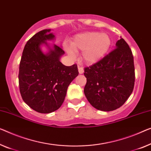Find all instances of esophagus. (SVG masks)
Segmentation results:
<instances>
[{"label":"esophagus","mask_w":151,"mask_h":151,"mask_svg":"<svg viewBox=\"0 0 151 151\" xmlns=\"http://www.w3.org/2000/svg\"><path fill=\"white\" fill-rule=\"evenodd\" d=\"M78 73H79V74H83V73H84V70H83V67L78 66Z\"/></svg>","instance_id":"esophagus-1"}]
</instances>
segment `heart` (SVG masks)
I'll return each instance as SVG.
<instances>
[{
    "label": "heart",
    "mask_w": 151,
    "mask_h": 151,
    "mask_svg": "<svg viewBox=\"0 0 151 151\" xmlns=\"http://www.w3.org/2000/svg\"><path fill=\"white\" fill-rule=\"evenodd\" d=\"M111 45V37L107 34L87 32L76 35L70 45H65V49L73 58L76 57V51H82L83 60L87 64H93L104 57Z\"/></svg>",
    "instance_id": "obj_1"
}]
</instances>
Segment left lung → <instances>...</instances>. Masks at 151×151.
<instances>
[{"label":"left lung","instance_id":"left-lung-1","mask_svg":"<svg viewBox=\"0 0 151 151\" xmlns=\"http://www.w3.org/2000/svg\"><path fill=\"white\" fill-rule=\"evenodd\" d=\"M84 70L87 78L85 95L96 109L102 111L117 109L133 91L134 56L122 38L116 42L115 49L96 64L85 67Z\"/></svg>","mask_w":151,"mask_h":151}]
</instances>
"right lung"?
Returning <instances> with one entry per match:
<instances>
[{
    "label": "right lung",
    "mask_w": 151,
    "mask_h": 151,
    "mask_svg": "<svg viewBox=\"0 0 151 151\" xmlns=\"http://www.w3.org/2000/svg\"><path fill=\"white\" fill-rule=\"evenodd\" d=\"M50 31H40L28 40L19 63L18 78L22 98L40 113H50L59 109L70 83L78 75L76 64L66 66L60 61L64 53L61 47L54 45L47 54L40 50V45H47L46 40L55 37Z\"/></svg>",
    "instance_id": "right-lung-1"
}]
</instances>
